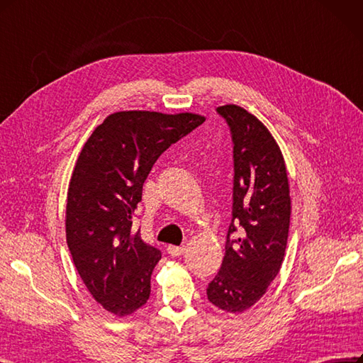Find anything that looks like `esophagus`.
Here are the masks:
<instances>
[{"instance_id": "obj_1", "label": "esophagus", "mask_w": 363, "mask_h": 363, "mask_svg": "<svg viewBox=\"0 0 363 363\" xmlns=\"http://www.w3.org/2000/svg\"><path fill=\"white\" fill-rule=\"evenodd\" d=\"M167 251H168V254L172 255V257H179V255H182V254L184 252V246H174V245H169V246L167 247Z\"/></svg>"}]
</instances>
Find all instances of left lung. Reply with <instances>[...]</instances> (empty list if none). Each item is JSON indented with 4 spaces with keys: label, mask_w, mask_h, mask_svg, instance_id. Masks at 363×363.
I'll return each mask as SVG.
<instances>
[{
    "label": "left lung",
    "mask_w": 363,
    "mask_h": 363,
    "mask_svg": "<svg viewBox=\"0 0 363 363\" xmlns=\"http://www.w3.org/2000/svg\"><path fill=\"white\" fill-rule=\"evenodd\" d=\"M233 141V210L222 266L207 298L225 312H243L279 273L290 230V187L281 150L255 116L216 108Z\"/></svg>",
    "instance_id": "8db88e82"
}]
</instances>
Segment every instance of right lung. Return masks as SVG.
Returning <instances> with one entry per match:
<instances>
[{
    "label": "right lung",
    "instance_id": "right-lung-1",
    "mask_svg": "<svg viewBox=\"0 0 363 363\" xmlns=\"http://www.w3.org/2000/svg\"><path fill=\"white\" fill-rule=\"evenodd\" d=\"M203 121L187 112H116L82 148L67 194V246L85 286L112 314L129 315L147 303L162 257L132 223L148 172L171 144Z\"/></svg>",
    "mask_w": 363,
    "mask_h": 363
}]
</instances>
